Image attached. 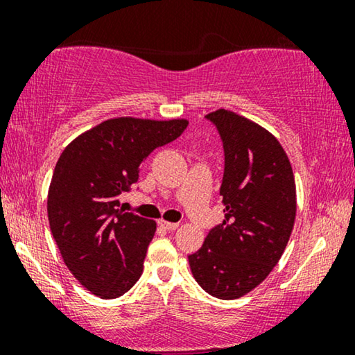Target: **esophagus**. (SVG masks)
<instances>
[{
  "label": "esophagus",
  "instance_id": "obj_1",
  "mask_svg": "<svg viewBox=\"0 0 355 355\" xmlns=\"http://www.w3.org/2000/svg\"><path fill=\"white\" fill-rule=\"evenodd\" d=\"M158 225L166 231H174V230H178V226H179L178 223H169V221H164V220H159Z\"/></svg>",
  "mask_w": 355,
  "mask_h": 355
}]
</instances>
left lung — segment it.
Returning a JSON list of instances; mask_svg holds the SVG:
<instances>
[{
	"label": "left lung",
	"mask_w": 355,
	"mask_h": 355,
	"mask_svg": "<svg viewBox=\"0 0 355 355\" xmlns=\"http://www.w3.org/2000/svg\"><path fill=\"white\" fill-rule=\"evenodd\" d=\"M207 119L225 150V220L189 255V265L203 291L231 300L257 288L283 255L295 220V182L288 155L268 130L227 110Z\"/></svg>",
	"instance_id": "left-lung-1"
}]
</instances>
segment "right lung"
I'll use <instances>...</instances> for the list:
<instances>
[{"label":"right lung","mask_w":355,"mask_h":355,"mask_svg":"<svg viewBox=\"0 0 355 355\" xmlns=\"http://www.w3.org/2000/svg\"><path fill=\"white\" fill-rule=\"evenodd\" d=\"M186 119L116 118L80 134L64 148L48 191V221L74 278L101 299L137 283L157 223L119 208L140 164L187 128Z\"/></svg>","instance_id":"add662e5"}]
</instances>
